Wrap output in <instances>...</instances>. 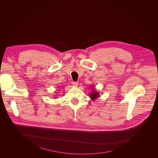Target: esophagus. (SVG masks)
<instances>
[{
    "label": "esophagus",
    "instance_id": "1",
    "mask_svg": "<svg viewBox=\"0 0 158 158\" xmlns=\"http://www.w3.org/2000/svg\"><path fill=\"white\" fill-rule=\"evenodd\" d=\"M72 83V85H73V86H75V87H77V86H78V83H77V82H74V81H73Z\"/></svg>",
    "mask_w": 158,
    "mask_h": 158
}]
</instances>
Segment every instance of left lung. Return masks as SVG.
Here are the masks:
<instances>
[{"label": "left lung", "instance_id": "obj_1", "mask_svg": "<svg viewBox=\"0 0 158 158\" xmlns=\"http://www.w3.org/2000/svg\"><path fill=\"white\" fill-rule=\"evenodd\" d=\"M91 93L89 94V97L91 99V100L94 101L96 98H97L99 97V92H97V90H95V88L94 86L91 87Z\"/></svg>", "mask_w": 158, "mask_h": 158}]
</instances>
